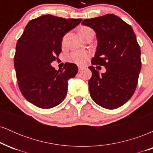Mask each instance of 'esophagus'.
<instances>
[{
  "label": "esophagus",
  "instance_id": "esophagus-1",
  "mask_svg": "<svg viewBox=\"0 0 153 153\" xmlns=\"http://www.w3.org/2000/svg\"><path fill=\"white\" fill-rule=\"evenodd\" d=\"M82 69V68H81V67H78V71H79V72L81 71Z\"/></svg>",
  "mask_w": 153,
  "mask_h": 153
}]
</instances>
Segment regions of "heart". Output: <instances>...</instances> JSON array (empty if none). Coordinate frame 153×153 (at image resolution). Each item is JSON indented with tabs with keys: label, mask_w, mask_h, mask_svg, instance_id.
I'll return each mask as SVG.
<instances>
[{
	"label": "heart",
	"mask_w": 153,
	"mask_h": 153,
	"mask_svg": "<svg viewBox=\"0 0 153 153\" xmlns=\"http://www.w3.org/2000/svg\"><path fill=\"white\" fill-rule=\"evenodd\" d=\"M79 32H80L81 36H85L87 34L90 32H94V31L90 28L87 27V26H82L79 29ZM88 53L87 52H84V51H73L72 53L70 54L69 59L72 62L77 63L78 65L84 64L88 58Z\"/></svg>",
	"instance_id": "b5f03b06"
}]
</instances>
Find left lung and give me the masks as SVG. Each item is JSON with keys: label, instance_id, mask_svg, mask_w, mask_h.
<instances>
[{"label": "left lung", "instance_id": "left-lung-1", "mask_svg": "<svg viewBox=\"0 0 153 153\" xmlns=\"http://www.w3.org/2000/svg\"><path fill=\"white\" fill-rule=\"evenodd\" d=\"M82 24L96 33L98 45L91 63L106 70L100 75L94 67H89L91 98L103 108H119L134 94L141 71V52L136 35L130 25L114 14L85 19Z\"/></svg>", "mask_w": 153, "mask_h": 153}]
</instances>
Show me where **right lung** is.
<instances>
[{"mask_svg": "<svg viewBox=\"0 0 153 153\" xmlns=\"http://www.w3.org/2000/svg\"><path fill=\"white\" fill-rule=\"evenodd\" d=\"M82 19H65L43 15L28 23L16 47L14 68L24 97L41 108H51L65 99L68 81L78 66L66 62L56 71L51 63L62 52V37Z\"/></svg>", "mask_w": 153, "mask_h": 153, "instance_id": "right-lung-1", "label": "right lung"}]
</instances>
